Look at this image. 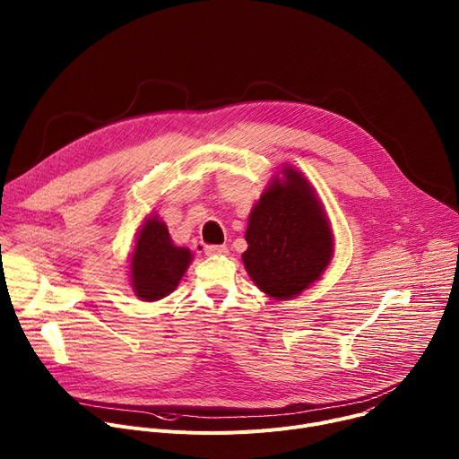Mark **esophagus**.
I'll return each instance as SVG.
<instances>
[{"label":"esophagus","instance_id":"esophagus-1","mask_svg":"<svg viewBox=\"0 0 459 459\" xmlns=\"http://www.w3.org/2000/svg\"><path fill=\"white\" fill-rule=\"evenodd\" d=\"M229 250L225 245H207L205 254L207 255H225Z\"/></svg>","mask_w":459,"mask_h":459}]
</instances>
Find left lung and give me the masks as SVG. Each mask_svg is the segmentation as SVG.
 I'll list each match as a JSON object with an SVG mask.
<instances>
[{
	"mask_svg": "<svg viewBox=\"0 0 459 459\" xmlns=\"http://www.w3.org/2000/svg\"><path fill=\"white\" fill-rule=\"evenodd\" d=\"M243 265L254 285L276 301L299 296L321 280L334 257L329 214L310 181L283 165L248 214Z\"/></svg>",
	"mask_w": 459,
	"mask_h": 459,
	"instance_id": "obj_1",
	"label": "left lung"
}]
</instances>
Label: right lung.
<instances>
[{
    "instance_id": "add662e5",
    "label": "right lung",
    "mask_w": 459,
    "mask_h": 459,
    "mask_svg": "<svg viewBox=\"0 0 459 459\" xmlns=\"http://www.w3.org/2000/svg\"><path fill=\"white\" fill-rule=\"evenodd\" d=\"M128 257V285L142 301H158L176 290L192 252L178 247L161 218L151 212L140 225Z\"/></svg>"
}]
</instances>
